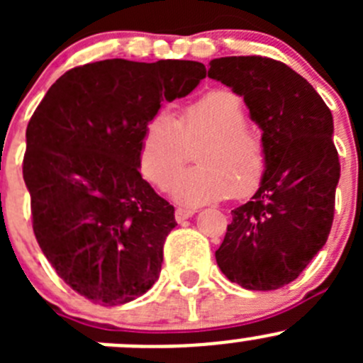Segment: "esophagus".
Here are the masks:
<instances>
[{"instance_id": "esophagus-1", "label": "esophagus", "mask_w": 363, "mask_h": 363, "mask_svg": "<svg viewBox=\"0 0 363 363\" xmlns=\"http://www.w3.org/2000/svg\"><path fill=\"white\" fill-rule=\"evenodd\" d=\"M193 214H195V211H193V208H188V207H177V208H175V219H177L179 223H182L184 219L191 218Z\"/></svg>"}]
</instances>
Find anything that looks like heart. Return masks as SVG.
<instances>
[{"instance_id":"b5f03b06","label":"heart","mask_w":363,"mask_h":363,"mask_svg":"<svg viewBox=\"0 0 363 363\" xmlns=\"http://www.w3.org/2000/svg\"><path fill=\"white\" fill-rule=\"evenodd\" d=\"M246 119L242 100L228 89L208 91L188 101L179 119L164 111L155 113L138 149L142 174L160 189L174 180L172 195L186 205L251 195L265 175L267 145L262 131ZM199 141L203 142L196 153L199 167L178 176L185 145Z\"/></svg>"}]
</instances>
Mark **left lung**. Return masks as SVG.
<instances>
[{
  "label": "left lung",
  "mask_w": 363,
  "mask_h": 363,
  "mask_svg": "<svg viewBox=\"0 0 363 363\" xmlns=\"http://www.w3.org/2000/svg\"><path fill=\"white\" fill-rule=\"evenodd\" d=\"M208 77L244 96L267 145L262 184L232 211L216 262L246 290H277L300 276L330 233L340 177L332 112L303 77L270 57L212 60Z\"/></svg>",
  "instance_id": "8db88e82"
}]
</instances>
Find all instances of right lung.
<instances>
[{
	"instance_id": "1",
	"label": "right lung",
	"mask_w": 363,
	"mask_h": 363,
	"mask_svg": "<svg viewBox=\"0 0 363 363\" xmlns=\"http://www.w3.org/2000/svg\"><path fill=\"white\" fill-rule=\"evenodd\" d=\"M196 61L105 60L68 69L26 130L33 232L57 276L100 306L144 295L158 279L174 205L138 172L142 133L161 101L191 93Z\"/></svg>"
}]
</instances>
